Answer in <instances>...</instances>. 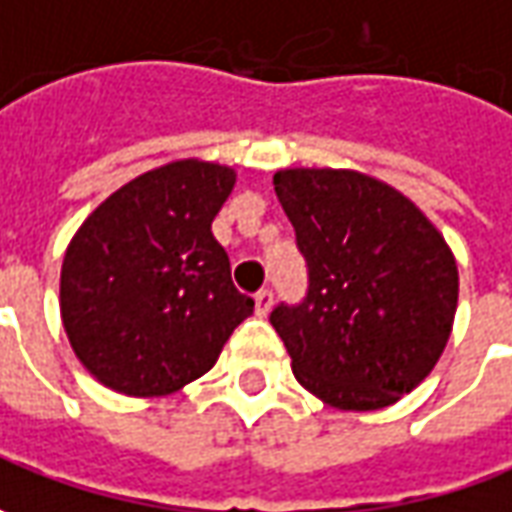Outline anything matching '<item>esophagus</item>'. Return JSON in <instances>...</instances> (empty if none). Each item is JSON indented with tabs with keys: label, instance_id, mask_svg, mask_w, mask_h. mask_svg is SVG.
Returning <instances> with one entry per match:
<instances>
[{
	"label": "esophagus",
	"instance_id": "esophagus-1",
	"mask_svg": "<svg viewBox=\"0 0 512 512\" xmlns=\"http://www.w3.org/2000/svg\"><path fill=\"white\" fill-rule=\"evenodd\" d=\"M256 298V315L264 317L267 312H270V306H273V290H267V287H262V290L253 295Z\"/></svg>",
	"mask_w": 512,
	"mask_h": 512
}]
</instances>
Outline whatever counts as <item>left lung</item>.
Here are the masks:
<instances>
[{"instance_id":"left-lung-1","label":"left lung","mask_w":512,"mask_h":512,"mask_svg":"<svg viewBox=\"0 0 512 512\" xmlns=\"http://www.w3.org/2000/svg\"><path fill=\"white\" fill-rule=\"evenodd\" d=\"M273 186L306 262V295L270 312L295 379L337 410L393 404L449 340L460 287L449 245L368 175L284 169Z\"/></svg>"}]
</instances>
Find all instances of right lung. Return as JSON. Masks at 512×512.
<instances>
[{
	"mask_svg": "<svg viewBox=\"0 0 512 512\" xmlns=\"http://www.w3.org/2000/svg\"><path fill=\"white\" fill-rule=\"evenodd\" d=\"M234 181V169L175 161L125 183L74 234L61 270L63 329L105 387L181 390L253 312L211 234Z\"/></svg>",
	"mask_w": 512,
	"mask_h": 512,
	"instance_id": "add662e5",
	"label": "right lung"
}]
</instances>
